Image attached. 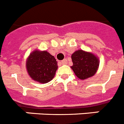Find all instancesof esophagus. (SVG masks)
<instances>
[{"instance_id":"1","label":"esophagus","mask_w":124,"mask_h":124,"mask_svg":"<svg viewBox=\"0 0 124 124\" xmlns=\"http://www.w3.org/2000/svg\"><path fill=\"white\" fill-rule=\"evenodd\" d=\"M67 63H68V61L66 59H64V60H62V61H61V63L62 64H67Z\"/></svg>"}]
</instances>
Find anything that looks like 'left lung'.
I'll return each instance as SVG.
<instances>
[{"label": "left lung", "instance_id": "1", "mask_svg": "<svg viewBox=\"0 0 124 124\" xmlns=\"http://www.w3.org/2000/svg\"><path fill=\"white\" fill-rule=\"evenodd\" d=\"M71 59L73 66L71 68L77 77L81 80L92 77L97 72L99 61L92 53L78 50L71 55Z\"/></svg>", "mask_w": 124, "mask_h": 124}]
</instances>
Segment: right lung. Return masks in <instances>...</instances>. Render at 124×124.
<instances>
[{
  "label": "right lung",
  "mask_w": 124,
  "mask_h": 124,
  "mask_svg": "<svg viewBox=\"0 0 124 124\" xmlns=\"http://www.w3.org/2000/svg\"><path fill=\"white\" fill-rule=\"evenodd\" d=\"M26 68L29 76L34 80L46 83L54 77L58 63L54 57L47 51L36 50L29 55Z\"/></svg>",
  "instance_id": "right-lung-1"
}]
</instances>
